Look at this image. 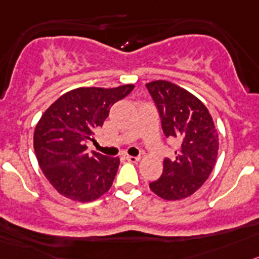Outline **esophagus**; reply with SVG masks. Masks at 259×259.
<instances>
[{
  "label": "esophagus",
  "mask_w": 259,
  "mask_h": 259,
  "mask_svg": "<svg viewBox=\"0 0 259 259\" xmlns=\"http://www.w3.org/2000/svg\"><path fill=\"white\" fill-rule=\"evenodd\" d=\"M126 160L130 162H137L141 160V157L139 156H126Z\"/></svg>",
  "instance_id": "1"
}]
</instances>
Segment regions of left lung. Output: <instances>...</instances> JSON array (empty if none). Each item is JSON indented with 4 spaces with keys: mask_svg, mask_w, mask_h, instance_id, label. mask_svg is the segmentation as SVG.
Wrapping results in <instances>:
<instances>
[{
    "mask_svg": "<svg viewBox=\"0 0 259 259\" xmlns=\"http://www.w3.org/2000/svg\"><path fill=\"white\" fill-rule=\"evenodd\" d=\"M161 118L166 138L177 139L173 160L165 158L161 177L150 188L164 200H181L196 192L210 176L220 138L208 108L190 92L164 80L146 83Z\"/></svg>",
    "mask_w": 259,
    "mask_h": 259,
    "instance_id": "obj_1",
    "label": "left lung"
}]
</instances>
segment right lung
Here are the masks:
<instances>
[{"mask_svg": "<svg viewBox=\"0 0 259 259\" xmlns=\"http://www.w3.org/2000/svg\"><path fill=\"white\" fill-rule=\"evenodd\" d=\"M134 85L112 89L78 88L63 94L37 122L33 147L37 161L51 186L67 199L97 200L111 188L120 158L88 152L86 142L103 125L109 109Z\"/></svg>", "mask_w": 259, "mask_h": 259, "instance_id": "obj_1", "label": "right lung"}]
</instances>
